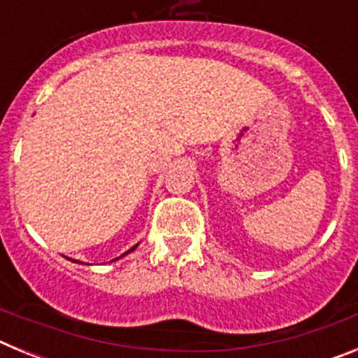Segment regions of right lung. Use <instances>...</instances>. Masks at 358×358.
Listing matches in <instances>:
<instances>
[{
    "label": "right lung",
    "instance_id": "right-lung-1",
    "mask_svg": "<svg viewBox=\"0 0 358 358\" xmlns=\"http://www.w3.org/2000/svg\"><path fill=\"white\" fill-rule=\"evenodd\" d=\"M136 248H138V245H134V248H132V249H129V251H127V252H125V255H129V252H131V251H134V249H136Z\"/></svg>",
    "mask_w": 358,
    "mask_h": 358
}]
</instances>
